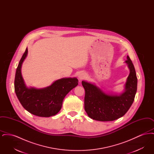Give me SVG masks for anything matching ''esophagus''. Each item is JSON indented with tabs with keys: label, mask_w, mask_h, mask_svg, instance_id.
Returning <instances> with one entry per match:
<instances>
[{
	"label": "esophagus",
	"mask_w": 154,
	"mask_h": 154,
	"mask_svg": "<svg viewBox=\"0 0 154 154\" xmlns=\"http://www.w3.org/2000/svg\"><path fill=\"white\" fill-rule=\"evenodd\" d=\"M86 76H87L86 74L84 73H81L79 74V79H80V80H82V79H85V78L86 77Z\"/></svg>",
	"instance_id": "34e87169"
}]
</instances>
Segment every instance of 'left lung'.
I'll use <instances>...</instances> for the list:
<instances>
[{
  "label": "left lung",
  "mask_w": 154,
  "mask_h": 154,
  "mask_svg": "<svg viewBox=\"0 0 154 154\" xmlns=\"http://www.w3.org/2000/svg\"><path fill=\"white\" fill-rule=\"evenodd\" d=\"M125 62L128 65L130 74L125 84V91L120 95L106 94L94 84L82 81L85 91L84 109L91 118L99 121H112L124 116L130 109L137 91V78L129 56Z\"/></svg>",
  "instance_id": "8db88e82"
}]
</instances>
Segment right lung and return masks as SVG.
Here are the masks:
<instances>
[{"instance_id": "right-lung-1", "label": "right lung", "mask_w": 154, "mask_h": 154, "mask_svg": "<svg viewBox=\"0 0 154 154\" xmlns=\"http://www.w3.org/2000/svg\"><path fill=\"white\" fill-rule=\"evenodd\" d=\"M28 54V48L22 55L16 70L14 89L23 107L30 113L42 117L56 115L61 109L63 99L78 85L76 78L62 79L51 86L43 89L27 88L22 79L21 68Z\"/></svg>"}]
</instances>
